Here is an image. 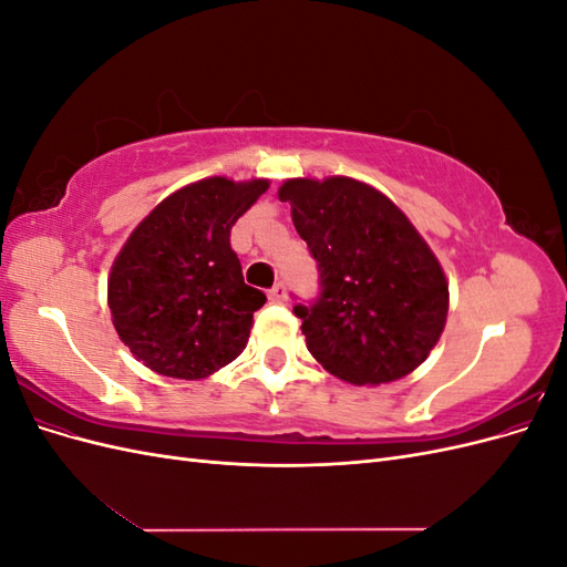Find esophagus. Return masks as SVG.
Here are the masks:
<instances>
[{"instance_id": "34e87169", "label": "esophagus", "mask_w": 567, "mask_h": 567, "mask_svg": "<svg viewBox=\"0 0 567 567\" xmlns=\"http://www.w3.org/2000/svg\"><path fill=\"white\" fill-rule=\"evenodd\" d=\"M269 300L271 302H286L288 300V288H286V284H274L271 288H269Z\"/></svg>"}]
</instances>
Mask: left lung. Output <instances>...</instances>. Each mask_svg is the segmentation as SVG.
<instances>
[{"mask_svg": "<svg viewBox=\"0 0 567 567\" xmlns=\"http://www.w3.org/2000/svg\"><path fill=\"white\" fill-rule=\"evenodd\" d=\"M279 198L319 267V298L293 307L317 362L352 385L421 367L447 321L450 286L406 215L350 177L288 179Z\"/></svg>", "mask_w": 567, "mask_h": 567, "instance_id": "left-lung-1", "label": "left lung"}]
</instances>
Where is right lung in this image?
Instances as JSON below:
<instances>
[{"label":"right lung","mask_w":567,"mask_h":567,"mask_svg":"<svg viewBox=\"0 0 567 567\" xmlns=\"http://www.w3.org/2000/svg\"><path fill=\"white\" fill-rule=\"evenodd\" d=\"M267 179L208 177L140 221L109 277L113 326L151 371L198 381L244 352L265 293L244 281L229 236Z\"/></svg>","instance_id":"right-lung-1"}]
</instances>
